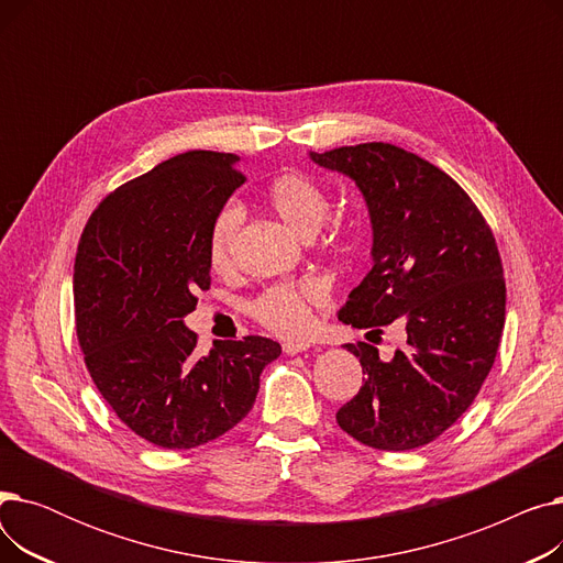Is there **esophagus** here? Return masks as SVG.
<instances>
[{
    "label": "esophagus",
    "instance_id": "34e87169",
    "mask_svg": "<svg viewBox=\"0 0 563 563\" xmlns=\"http://www.w3.org/2000/svg\"><path fill=\"white\" fill-rule=\"evenodd\" d=\"M310 349V342H285L283 344V351L287 353V356H297V353H303Z\"/></svg>",
    "mask_w": 563,
    "mask_h": 563
}]
</instances>
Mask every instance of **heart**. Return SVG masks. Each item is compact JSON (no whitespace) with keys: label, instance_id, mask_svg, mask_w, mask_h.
I'll return each mask as SVG.
<instances>
[{"label":"heart","instance_id":"1","mask_svg":"<svg viewBox=\"0 0 563 563\" xmlns=\"http://www.w3.org/2000/svg\"><path fill=\"white\" fill-rule=\"evenodd\" d=\"M269 210L297 234L310 236L319 232L331 210V198L314 177L301 170H285L276 175L264 189ZM244 214L242 207L228 202L217 212L210 234H207V255L214 269H225L232 262L236 236H240ZM327 294L314 280L274 285L253 301V317L269 331L287 338L303 335L312 323V306H321Z\"/></svg>","mask_w":563,"mask_h":563}]
</instances>
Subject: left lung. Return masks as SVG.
I'll return each instance as SVG.
<instances>
[{"mask_svg":"<svg viewBox=\"0 0 563 563\" xmlns=\"http://www.w3.org/2000/svg\"><path fill=\"white\" fill-rule=\"evenodd\" d=\"M310 159L356 183L372 223V269L338 319L369 333L406 327L393 358L346 344L365 383L338 424L374 450L422 448L463 416L493 367L507 303L495 236L448 173L397 145H344Z\"/></svg>","mask_w":563,"mask_h":563,"instance_id":"1","label":"left lung"}]
</instances>
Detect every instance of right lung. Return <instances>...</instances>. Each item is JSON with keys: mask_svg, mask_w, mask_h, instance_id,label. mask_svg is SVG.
Here are the masks:
<instances>
[{"mask_svg": "<svg viewBox=\"0 0 563 563\" xmlns=\"http://www.w3.org/2000/svg\"><path fill=\"white\" fill-rule=\"evenodd\" d=\"M230 153L175 155L109 194L75 257V319L104 401L164 450L205 445L242 422L280 344L260 335L196 353L185 317L210 287L207 234L244 185Z\"/></svg>", "mask_w": 563, "mask_h": 563, "instance_id": "right-lung-1", "label": "right lung"}]
</instances>
